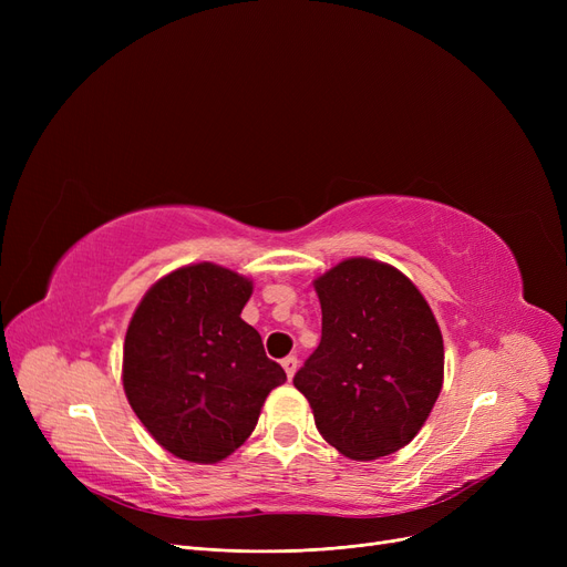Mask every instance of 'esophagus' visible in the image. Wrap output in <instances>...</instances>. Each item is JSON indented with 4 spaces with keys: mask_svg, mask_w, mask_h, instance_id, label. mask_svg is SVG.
<instances>
[{
    "mask_svg": "<svg viewBox=\"0 0 567 567\" xmlns=\"http://www.w3.org/2000/svg\"><path fill=\"white\" fill-rule=\"evenodd\" d=\"M282 368L287 372V377L291 379L296 374V368H299V359H296V355H287V359H282Z\"/></svg>",
    "mask_w": 567,
    "mask_h": 567,
    "instance_id": "obj_1",
    "label": "esophagus"
}]
</instances>
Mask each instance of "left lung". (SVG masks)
Here are the masks:
<instances>
[{
	"instance_id": "8db88e82",
	"label": "left lung",
	"mask_w": 567,
	"mask_h": 567,
	"mask_svg": "<svg viewBox=\"0 0 567 567\" xmlns=\"http://www.w3.org/2000/svg\"><path fill=\"white\" fill-rule=\"evenodd\" d=\"M321 342L293 374L319 434L351 460L391 455L419 434L441 393L443 338L413 282L374 259L315 280Z\"/></svg>"
}]
</instances>
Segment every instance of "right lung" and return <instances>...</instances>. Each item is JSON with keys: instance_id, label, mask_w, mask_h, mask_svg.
<instances>
[{"instance_id": "right-lung-1", "label": "right lung", "mask_w": 567, "mask_h": 567, "mask_svg": "<svg viewBox=\"0 0 567 567\" xmlns=\"http://www.w3.org/2000/svg\"><path fill=\"white\" fill-rule=\"evenodd\" d=\"M248 278L195 264L158 280L124 342V391L142 425L172 455L214 464L255 430L285 370L241 319Z\"/></svg>"}]
</instances>
